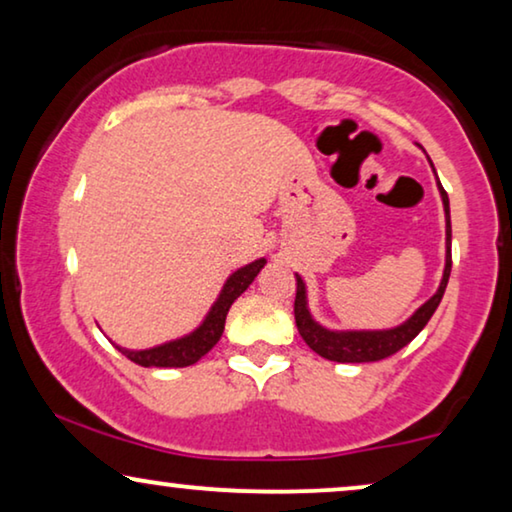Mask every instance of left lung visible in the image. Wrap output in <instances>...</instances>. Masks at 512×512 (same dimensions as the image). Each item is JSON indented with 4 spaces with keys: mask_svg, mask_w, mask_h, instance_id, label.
Instances as JSON below:
<instances>
[{
    "mask_svg": "<svg viewBox=\"0 0 512 512\" xmlns=\"http://www.w3.org/2000/svg\"><path fill=\"white\" fill-rule=\"evenodd\" d=\"M431 163V158H429ZM433 167V163H431ZM436 174V170H433ZM438 179V177H436ZM438 184L440 200H443L445 209V270L443 279H440L438 291L426 300L422 307H417L403 324L394 328H326L312 317L310 303H307V286L303 277L296 272V303H293V314H296V326L298 333L303 335L307 347L319 356H324L328 361L338 363H370V361H382L387 356L396 354L398 349H403L408 342H412L419 335V331L429 324V319L436 312V307L443 300L447 279H450L452 270V223H450V198L443 191V186Z\"/></svg>",
    "mask_w": 512,
    "mask_h": 512,
    "instance_id": "obj_1",
    "label": "left lung"
}]
</instances>
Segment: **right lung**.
I'll return each instance as SVG.
<instances>
[{
	"label": "right lung",
	"mask_w": 512,
	"mask_h": 512,
	"mask_svg": "<svg viewBox=\"0 0 512 512\" xmlns=\"http://www.w3.org/2000/svg\"><path fill=\"white\" fill-rule=\"evenodd\" d=\"M268 263L265 258H256L242 268H237L226 282H223L219 296H216L214 305L209 307L205 319L193 328L191 333L181 335V338L160 342L156 347L149 349H128L116 345L121 354L128 356L130 361H135L137 366L144 368H186L198 363L216 342L221 340L223 326H226V314L230 305L249 289V284L258 277V272L263 270V265Z\"/></svg>",
	"instance_id": "obj_1"
}]
</instances>
